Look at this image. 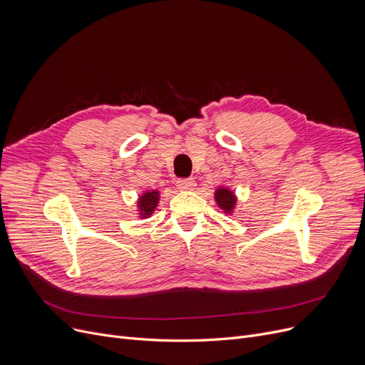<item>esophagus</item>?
<instances>
[{
	"mask_svg": "<svg viewBox=\"0 0 365 365\" xmlns=\"http://www.w3.org/2000/svg\"><path fill=\"white\" fill-rule=\"evenodd\" d=\"M176 186L179 190H192L195 187V182L192 179H179Z\"/></svg>",
	"mask_w": 365,
	"mask_h": 365,
	"instance_id": "obj_1",
	"label": "esophagus"
}]
</instances>
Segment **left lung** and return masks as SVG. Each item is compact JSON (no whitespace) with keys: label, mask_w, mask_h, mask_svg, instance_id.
<instances>
[{"label":"left lung","mask_w":365,"mask_h":365,"mask_svg":"<svg viewBox=\"0 0 365 365\" xmlns=\"http://www.w3.org/2000/svg\"><path fill=\"white\" fill-rule=\"evenodd\" d=\"M215 200L217 202V207L227 216H231L234 213V210L237 207V201H238L234 190L226 187V186H219L215 190Z\"/></svg>","instance_id":"8db88e82"}]
</instances>
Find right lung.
Instances as JSON below:
<instances>
[{
	"label": "right lung",
	"mask_w": 365,
	"mask_h": 365,
	"mask_svg": "<svg viewBox=\"0 0 365 365\" xmlns=\"http://www.w3.org/2000/svg\"><path fill=\"white\" fill-rule=\"evenodd\" d=\"M160 202V190L152 189L145 190L142 195L138 198V215L139 219H148L155 212V208Z\"/></svg>",
	"instance_id": "add662e5"
}]
</instances>
